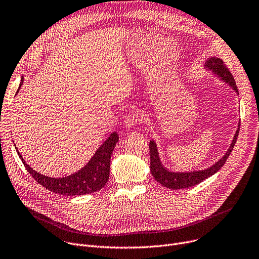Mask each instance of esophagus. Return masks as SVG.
Listing matches in <instances>:
<instances>
[{"instance_id":"1","label":"esophagus","mask_w":259,"mask_h":259,"mask_svg":"<svg viewBox=\"0 0 259 259\" xmlns=\"http://www.w3.org/2000/svg\"><path fill=\"white\" fill-rule=\"evenodd\" d=\"M139 120H140L139 115L134 112H130L124 118V125L127 129H131L136 126V124L139 123Z\"/></svg>"}]
</instances>
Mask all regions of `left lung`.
I'll use <instances>...</instances> for the list:
<instances>
[{
    "label": "left lung",
    "mask_w": 259,
    "mask_h": 259,
    "mask_svg": "<svg viewBox=\"0 0 259 259\" xmlns=\"http://www.w3.org/2000/svg\"><path fill=\"white\" fill-rule=\"evenodd\" d=\"M204 70L210 72L212 75H214L217 78H219L221 81L225 82L228 84L230 88L238 94L237 86L235 83V80L232 76V74L229 72L226 65L224 64L223 60L218 57H209L204 61ZM239 125L240 122L237 124V129L235 131V134L233 136V140L226 151V153L212 165L206 167L204 169H196V170H187V171H176L170 170L167 167H165L159 157V152L157 149V145L153 140L150 141L149 149H150V167H151V174L155 178L157 182H159L161 185L169 188V189H182L192 187L194 185L199 184L200 182L204 181L205 179L209 178L210 176L214 175L217 171L225 164L229 155L231 154L234 145L236 143L238 132H239Z\"/></svg>",
    "instance_id": "obj_1"
}]
</instances>
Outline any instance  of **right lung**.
<instances>
[{
	"mask_svg": "<svg viewBox=\"0 0 259 259\" xmlns=\"http://www.w3.org/2000/svg\"><path fill=\"white\" fill-rule=\"evenodd\" d=\"M23 83L24 77H22L19 91L22 88ZM19 91L16 92V94L19 93ZM117 142V133L112 132L108 139L100 146V148H98V150L94 154V156L90 159L88 163L79 170L75 171L74 174L62 178L49 177L38 173V171L33 169L29 164L26 163L19 150L16 149V152L19 154L25 167L29 171V174L45 188L58 195L81 196L93 194L105 186L109 179L111 154Z\"/></svg>",
	"mask_w": 259,
	"mask_h": 259,
	"instance_id": "right-lung-1",
	"label": "right lung"
}]
</instances>
